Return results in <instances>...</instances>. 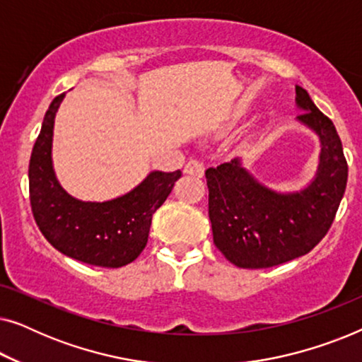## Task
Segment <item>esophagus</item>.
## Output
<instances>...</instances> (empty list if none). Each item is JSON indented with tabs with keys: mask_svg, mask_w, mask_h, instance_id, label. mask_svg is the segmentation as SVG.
Listing matches in <instances>:
<instances>
[{
	"mask_svg": "<svg viewBox=\"0 0 362 362\" xmlns=\"http://www.w3.org/2000/svg\"><path fill=\"white\" fill-rule=\"evenodd\" d=\"M185 173H186V175H191V176L202 177V176H204V165H202V163L197 161V160H191V161H187V165L185 168Z\"/></svg>",
	"mask_w": 362,
	"mask_h": 362,
	"instance_id": "obj_1",
	"label": "esophagus"
}]
</instances>
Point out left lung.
Here are the masks:
<instances>
[{
	"instance_id": "obj_1",
	"label": "left lung",
	"mask_w": 362,
	"mask_h": 362,
	"mask_svg": "<svg viewBox=\"0 0 362 362\" xmlns=\"http://www.w3.org/2000/svg\"><path fill=\"white\" fill-rule=\"evenodd\" d=\"M296 90V117L320 138L318 170L300 191L280 192L257 181L240 158L206 170L214 244L240 269H269L313 249L333 224L348 182L338 132L308 92Z\"/></svg>"
}]
</instances>
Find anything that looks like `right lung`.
<instances>
[{
  "mask_svg": "<svg viewBox=\"0 0 362 362\" xmlns=\"http://www.w3.org/2000/svg\"><path fill=\"white\" fill-rule=\"evenodd\" d=\"M66 93L56 97L44 115L31 161L29 197L34 219L49 244L88 265L118 269L141 254L153 214L181 177V171H151L136 187L115 199L81 201L57 181L52 165L56 113Z\"/></svg>",
  "mask_w": 362,
  "mask_h": 362,
  "instance_id": "1",
  "label": "right lung"
}]
</instances>
